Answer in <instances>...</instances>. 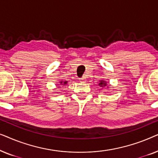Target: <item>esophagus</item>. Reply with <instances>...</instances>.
Listing matches in <instances>:
<instances>
[{
  "instance_id": "esophagus-1",
  "label": "esophagus",
  "mask_w": 158,
  "mask_h": 158,
  "mask_svg": "<svg viewBox=\"0 0 158 158\" xmlns=\"http://www.w3.org/2000/svg\"><path fill=\"white\" fill-rule=\"evenodd\" d=\"M85 77H81V78H80V81H81V82H82V83H84V82H85Z\"/></svg>"
}]
</instances>
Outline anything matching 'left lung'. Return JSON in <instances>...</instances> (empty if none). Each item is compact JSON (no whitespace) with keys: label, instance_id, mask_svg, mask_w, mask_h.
Here are the masks:
<instances>
[{"label":"left lung","instance_id":"8db88e82","mask_svg":"<svg viewBox=\"0 0 158 158\" xmlns=\"http://www.w3.org/2000/svg\"><path fill=\"white\" fill-rule=\"evenodd\" d=\"M106 81H100V83H99V84H98V85H100L101 87H105V86H106Z\"/></svg>","mask_w":158,"mask_h":158}]
</instances>
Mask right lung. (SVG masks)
I'll return each mask as SVG.
<instances>
[{"label":"right lung","instance_id":"right-lung-1","mask_svg":"<svg viewBox=\"0 0 158 158\" xmlns=\"http://www.w3.org/2000/svg\"><path fill=\"white\" fill-rule=\"evenodd\" d=\"M60 83L61 84V85H66L67 83H68V82H67V81H62L60 82Z\"/></svg>","mask_w":158,"mask_h":158}]
</instances>
